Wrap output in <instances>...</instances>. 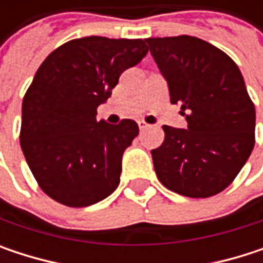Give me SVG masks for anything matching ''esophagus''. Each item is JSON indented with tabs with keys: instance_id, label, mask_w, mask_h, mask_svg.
<instances>
[{
	"instance_id": "esophagus-1",
	"label": "esophagus",
	"mask_w": 263,
	"mask_h": 263,
	"mask_svg": "<svg viewBox=\"0 0 263 263\" xmlns=\"http://www.w3.org/2000/svg\"><path fill=\"white\" fill-rule=\"evenodd\" d=\"M138 128H140V131H144V129H147V128H149V125H147V123H144V122H138Z\"/></svg>"
}]
</instances>
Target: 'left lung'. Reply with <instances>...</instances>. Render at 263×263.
Masks as SVG:
<instances>
[{
  "label": "left lung",
  "instance_id": "obj_1",
  "mask_svg": "<svg viewBox=\"0 0 263 263\" xmlns=\"http://www.w3.org/2000/svg\"><path fill=\"white\" fill-rule=\"evenodd\" d=\"M147 50L181 105L187 128L163 126L154 169L169 190L209 198L232 181L254 147L256 111L230 56L195 36L147 37Z\"/></svg>",
  "mask_w": 263,
  "mask_h": 263
}]
</instances>
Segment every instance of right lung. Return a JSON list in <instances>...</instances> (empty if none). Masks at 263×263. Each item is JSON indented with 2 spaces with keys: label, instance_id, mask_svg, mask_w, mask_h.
I'll return each instance as SVG.
<instances>
[{
  "label": "right lung",
  "instance_id": "1",
  "mask_svg": "<svg viewBox=\"0 0 263 263\" xmlns=\"http://www.w3.org/2000/svg\"><path fill=\"white\" fill-rule=\"evenodd\" d=\"M146 54V39L88 36L58 47L37 68L23 100L20 141L33 177L54 201L88 207L117 189L138 125L97 120V108Z\"/></svg>",
  "mask_w": 263,
  "mask_h": 263
}]
</instances>
